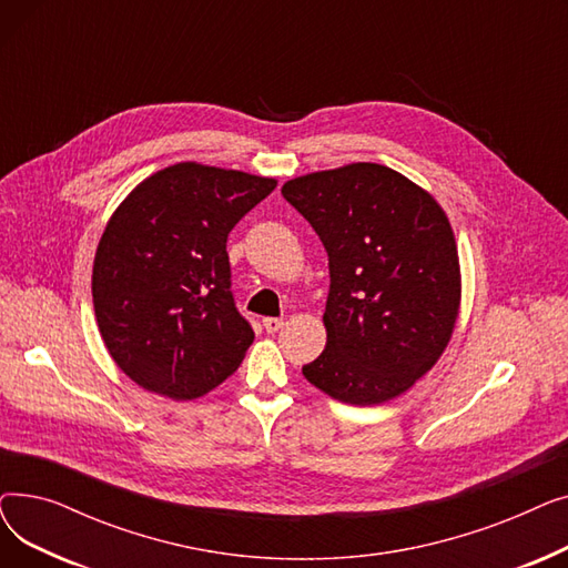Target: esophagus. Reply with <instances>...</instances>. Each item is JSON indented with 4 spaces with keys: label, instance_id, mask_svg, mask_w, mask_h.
<instances>
[{
    "label": "esophagus",
    "instance_id": "1",
    "mask_svg": "<svg viewBox=\"0 0 568 568\" xmlns=\"http://www.w3.org/2000/svg\"><path fill=\"white\" fill-rule=\"evenodd\" d=\"M262 326L268 332V334H276L281 326H283V320L281 317H264L262 320Z\"/></svg>",
    "mask_w": 568,
    "mask_h": 568
}]
</instances>
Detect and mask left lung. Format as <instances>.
Here are the masks:
<instances>
[{
    "instance_id": "8db88e82",
    "label": "left lung",
    "mask_w": 568,
    "mask_h": 568,
    "mask_svg": "<svg viewBox=\"0 0 568 568\" xmlns=\"http://www.w3.org/2000/svg\"><path fill=\"white\" fill-rule=\"evenodd\" d=\"M281 193L329 255L326 347L304 377L349 405L405 394L437 364L458 320L460 264L444 209L377 163L296 176Z\"/></svg>"
}]
</instances>
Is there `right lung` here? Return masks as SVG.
Listing matches in <instances>:
<instances>
[{"label":"right lung","mask_w":568,"mask_h":568,"mask_svg":"<svg viewBox=\"0 0 568 568\" xmlns=\"http://www.w3.org/2000/svg\"><path fill=\"white\" fill-rule=\"evenodd\" d=\"M276 179L202 163L146 176L114 209L92 274L101 338L142 389L193 400L227 379L255 334L232 300L227 234Z\"/></svg>","instance_id":"1"}]
</instances>
